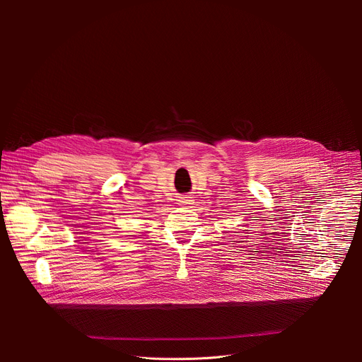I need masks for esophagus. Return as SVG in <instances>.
<instances>
[{"instance_id":"34e87169","label":"esophagus","mask_w":362,"mask_h":362,"mask_svg":"<svg viewBox=\"0 0 362 362\" xmlns=\"http://www.w3.org/2000/svg\"><path fill=\"white\" fill-rule=\"evenodd\" d=\"M179 204H180V205H191V204H192V199L189 198V197H182V198L179 199Z\"/></svg>"}]
</instances>
